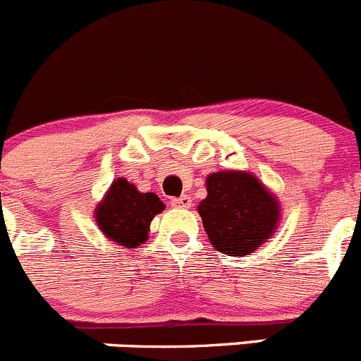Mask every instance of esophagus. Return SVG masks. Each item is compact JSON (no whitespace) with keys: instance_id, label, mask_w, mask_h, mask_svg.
Instances as JSON below:
<instances>
[{"instance_id":"esophagus-1","label":"esophagus","mask_w":361,"mask_h":361,"mask_svg":"<svg viewBox=\"0 0 361 361\" xmlns=\"http://www.w3.org/2000/svg\"><path fill=\"white\" fill-rule=\"evenodd\" d=\"M191 205H192V202L188 195L172 200V207H176V209H189Z\"/></svg>"}]
</instances>
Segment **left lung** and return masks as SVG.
Returning a JSON list of instances; mask_svg holds the SVG:
<instances>
[{
    "label": "left lung",
    "mask_w": 361,
    "mask_h": 361,
    "mask_svg": "<svg viewBox=\"0 0 361 361\" xmlns=\"http://www.w3.org/2000/svg\"><path fill=\"white\" fill-rule=\"evenodd\" d=\"M198 214L214 249L244 256L272 237L281 209L252 173L226 170L207 177V198L200 202Z\"/></svg>",
    "instance_id": "left-lung-1"
}]
</instances>
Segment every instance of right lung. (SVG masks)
<instances>
[{
	"label": "right lung",
	"mask_w": 361,
	"mask_h": 361,
	"mask_svg": "<svg viewBox=\"0 0 361 361\" xmlns=\"http://www.w3.org/2000/svg\"><path fill=\"white\" fill-rule=\"evenodd\" d=\"M165 210V203L154 192H140L133 184L119 177L94 210V219L106 238L135 249L149 237V226L156 214Z\"/></svg>",
	"instance_id": "obj_1"
}]
</instances>
